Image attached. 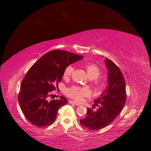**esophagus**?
Returning a JSON list of instances; mask_svg holds the SVG:
<instances>
[{
	"label": "esophagus",
	"mask_w": 151,
	"mask_h": 151,
	"mask_svg": "<svg viewBox=\"0 0 151 151\" xmlns=\"http://www.w3.org/2000/svg\"><path fill=\"white\" fill-rule=\"evenodd\" d=\"M69 102H70L71 104H74V105H76V106H79V104H78V103H77V102H75V101H70Z\"/></svg>",
	"instance_id": "34e87169"
}]
</instances>
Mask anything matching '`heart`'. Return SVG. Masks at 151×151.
Here are the masks:
<instances>
[{
	"label": "heart",
	"mask_w": 151,
	"mask_h": 151,
	"mask_svg": "<svg viewBox=\"0 0 151 151\" xmlns=\"http://www.w3.org/2000/svg\"><path fill=\"white\" fill-rule=\"evenodd\" d=\"M86 72L90 78L95 79L99 77L100 75L99 68L96 65L93 64H88L86 65ZM74 71V66L69 65L66 67L64 72V77L68 78L72 75ZM67 94L71 98L74 99L76 101H81L85 96H88L90 95V91L88 88L86 87H79V86H72L67 89Z\"/></svg>",
	"instance_id": "1"
}]
</instances>
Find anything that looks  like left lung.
<instances>
[{
	"mask_svg": "<svg viewBox=\"0 0 151 151\" xmlns=\"http://www.w3.org/2000/svg\"><path fill=\"white\" fill-rule=\"evenodd\" d=\"M107 68L106 88L100 97L94 100L96 111L87 109L86 116L81 119L80 124L89 130H99L109 126L120 114L126 100V83L120 69L111 60L106 58Z\"/></svg>",
	"mask_w": 151,
	"mask_h": 151,
	"instance_id": "8db88e82",
	"label": "left lung"
}]
</instances>
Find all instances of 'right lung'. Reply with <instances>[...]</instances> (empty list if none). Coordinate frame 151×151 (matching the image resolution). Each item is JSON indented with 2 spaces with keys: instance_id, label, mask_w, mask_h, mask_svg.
<instances>
[{
  "instance_id": "1",
  "label": "right lung",
  "mask_w": 151,
  "mask_h": 151,
  "mask_svg": "<svg viewBox=\"0 0 151 151\" xmlns=\"http://www.w3.org/2000/svg\"><path fill=\"white\" fill-rule=\"evenodd\" d=\"M81 59V55L55 50L45 54L30 67L22 81L18 101L31 124L44 127L55 121L58 109L67 104V100L61 96L59 99L48 101L47 96L58 89L66 67Z\"/></svg>"
}]
</instances>
